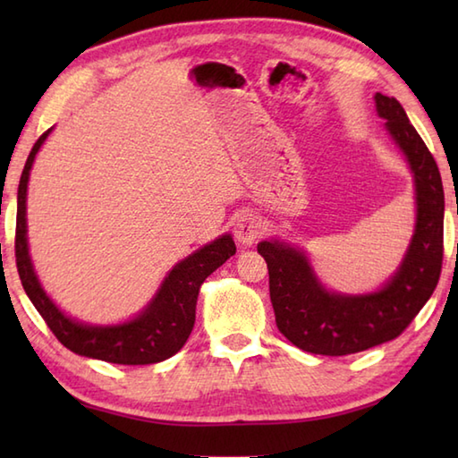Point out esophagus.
Returning a JSON list of instances; mask_svg holds the SVG:
<instances>
[{
  "label": "esophagus",
  "instance_id": "1",
  "mask_svg": "<svg viewBox=\"0 0 458 458\" xmlns=\"http://www.w3.org/2000/svg\"><path fill=\"white\" fill-rule=\"evenodd\" d=\"M264 234V226H261V220L251 212L240 214L236 224H234V238L242 246H251L256 244V240Z\"/></svg>",
  "mask_w": 458,
  "mask_h": 458
}]
</instances>
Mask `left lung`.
Here are the masks:
<instances>
[{
	"mask_svg": "<svg viewBox=\"0 0 458 458\" xmlns=\"http://www.w3.org/2000/svg\"><path fill=\"white\" fill-rule=\"evenodd\" d=\"M374 102L387 135L410 165L415 192L413 236L394 276L369 293H338L320 284L305 250L281 240L258 244L269 269L277 328L310 354H354L400 336L441 276L445 194L439 167L402 104L379 92Z\"/></svg>",
	"mask_w": 458,
	"mask_h": 458,
	"instance_id": "8db88e82",
	"label": "left lung"
}]
</instances>
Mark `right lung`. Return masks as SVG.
Instances as JSON below:
<instances>
[{
  "mask_svg": "<svg viewBox=\"0 0 458 458\" xmlns=\"http://www.w3.org/2000/svg\"><path fill=\"white\" fill-rule=\"evenodd\" d=\"M47 130L33 145L21 173L17 189V226H15V259L17 271L27 297L45 318L47 327L71 352L104 360L112 364L143 366L157 364L177 354L187 343L194 327L197 299L200 285L212 271L236 254V244L230 234L218 236L210 244L192 251L191 256L173 266L151 301L138 315L118 325H89L68 317L47 295L37 277L27 242V184L35 157L48 133Z\"/></svg>",
  "mask_w": 458,
  "mask_h": 458,
  "instance_id": "add662e5",
  "label": "right lung"
}]
</instances>
